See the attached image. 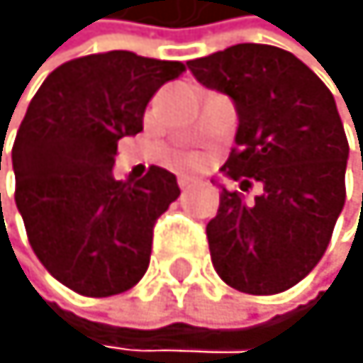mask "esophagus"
Wrapping results in <instances>:
<instances>
[{"instance_id": "obj_1", "label": "esophagus", "mask_w": 363, "mask_h": 363, "mask_svg": "<svg viewBox=\"0 0 363 363\" xmlns=\"http://www.w3.org/2000/svg\"><path fill=\"white\" fill-rule=\"evenodd\" d=\"M194 183V178L192 176H178V185H180V190H187Z\"/></svg>"}]
</instances>
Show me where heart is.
<instances>
[{"mask_svg": "<svg viewBox=\"0 0 363 363\" xmlns=\"http://www.w3.org/2000/svg\"><path fill=\"white\" fill-rule=\"evenodd\" d=\"M183 164H190V166H192V164H197V159H194V157H187V159L183 161Z\"/></svg>", "mask_w": 363, "mask_h": 363, "instance_id": "heart-1", "label": "heart"}]
</instances>
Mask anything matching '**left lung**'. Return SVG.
Here are the masks:
<instances>
[{
  "label": "left lung",
  "instance_id": "8db88e82",
  "mask_svg": "<svg viewBox=\"0 0 363 363\" xmlns=\"http://www.w3.org/2000/svg\"><path fill=\"white\" fill-rule=\"evenodd\" d=\"M187 68L235 104L238 147L220 171L240 190L262 187L252 202L223 187L206 223L213 269L247 295L288 290L323 257L345 206L350 145L335 99L295 54L271 45H233Z\"/></svg>",
  "mask_w": 363,
  "mask_h": 363
}]
</instances>
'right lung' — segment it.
<instances>
[{"label":"right lung","mask_w":363,"mask_h":363,"mask_svg":"<svg viewBox=\"0 0 363 363\" xmlns=\"http://www.w3.org/2000/svg\"><path fill=\"white\" fill-rule=\"evenodd\" d=\"M183 71L180 61L121 49L66 61L16 133V206L28 240L42 266L80 295L125 292L150 266L154 223L178 199V180L159 166L116 180L113 164L118 140L143 130L154 92Z\"/></svg>","instance_id":"add662e5"}]
</instances>
